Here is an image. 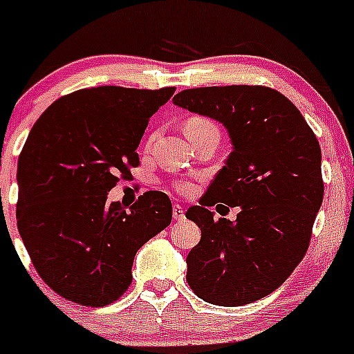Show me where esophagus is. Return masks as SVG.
I'll list each match as a JSON object with an SVG mask.
<instances>
[{"mask_svg": "<svg viewBox=\"0 0 354 354\" xmlns=\"http://www.w3.org/2000/svg\"><path fill=\"white\" fill-rule=\"evenodd\" d=\"M171 214H174V220L175 221L184 220V209H183V205L174 204V207H171Z\"/></svg>", "mask_w": 354, "mask_h": 354, "instance_id": "1", "label": "esophagus"}]
</instances>
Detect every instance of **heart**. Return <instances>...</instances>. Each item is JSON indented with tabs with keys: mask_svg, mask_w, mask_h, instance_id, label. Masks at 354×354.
I'll use <instances>...</instances> for the list:
<instances>
[{
	"mask_svg": "<svg viewBox=\"0 0 354 354\" xmlns=\"http://www.w3.org/2000/svg\"><path fill=\"white\" fill-rule=\"evenodd\" d=\"M209 126H214V124H212V122H209L207 118L192 117L186 120V126H184V129H186V134H187V133H192V131L202 129V127H209Z\"/></svg>",
	"mask_w": 354,
	"mask_h": 354,
	"instance_id": "heart-1",
	"label": "heart"
}]
</instances>
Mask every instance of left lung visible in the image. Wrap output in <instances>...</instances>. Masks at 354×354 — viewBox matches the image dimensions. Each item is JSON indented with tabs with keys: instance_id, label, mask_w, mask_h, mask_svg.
Segmentation results:
<instances>
[{
	"instance_id": "8db88e82",
	"label": "left lung",
	"mask_w": 354,
	"mask_h": 354,
	"mask_svg": "<svg viewBox=\"0 0 354 354\" xmlns=\"http://www.w3.org/2000/svg\"><path fill=\"white\" fill-rule=\"evenodd\" d=\"M174 104L223 124L232 143L186 212L202 230L186 257L187 283L212 305L257 301L286 282L310 243L324 195L317 138L299 109L266 86L183 90ZM218 201L241 209L236 222L214 220L207 207Z\"/></svg>"
}]
</instances>
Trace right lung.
I'll use <instances>...</instances> for the list:
<instances>
[{"mask_svg":"<svg viewBox=\"0 0 354 354\" xmlns=\"http://www.w3.org/2000/svg\"><path fill=\"white\" fill-rule=\"evenodd\" d=\"M175 88L95 86L60 97L31 127L17 162V228L44 282L104 306L126 292L134 255L171 221L167 193L126 209L108 193L138 167L149 118Z\"/></svg>","mask_w":354,"mask_h":354,"instance_id":"add662e5","label":"right lung"}]
</instances>
